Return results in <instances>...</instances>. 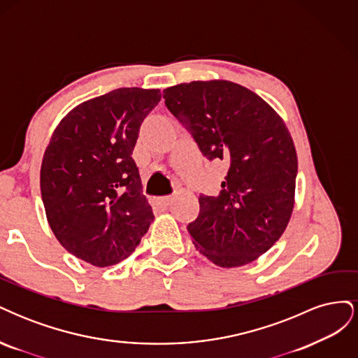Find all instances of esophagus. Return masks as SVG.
I'll list each match as a JSON object with an SVG mask.
<instances>
[{
  "mask_svg": "<svg viewBox=\"0 0 358 358\" xmlns=\"http://www.w3.org/2000/svg\"><path fill=\"white\" fill-rule=\"evenodd\" d=\"M173 200H175V197H173V196H166V197H161V199H158V204L161 206V208L167 209L169 206L173 203Z\"/></svg>",
  "mask_w": 358,
  "mask_h": 358,
  "instance_id": "34e87169",
  "label": "esophagus"
}]
</instances>
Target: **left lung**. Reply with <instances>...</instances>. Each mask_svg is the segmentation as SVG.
Masks as SVG:
<instances>
[{
	"instance_id": "left-lung-1",
	"label": "left lung",
	"mask_w": 358,
	"mask_h": 358,
	"mask_svg": "<svg viewBox=\"0 0 358 358\" xmlns=\"http://www.w3.org/2000/svg\"><path fill=\"white\" fill-rule=\"evenodd\" d=\"M167 109L208 159L229 164L218 196H201L188 231L220 267H241L267 252L294 208L297 154L282 117L262 96L229 80L162 91Z\"/></svg>"
}]
</instances>
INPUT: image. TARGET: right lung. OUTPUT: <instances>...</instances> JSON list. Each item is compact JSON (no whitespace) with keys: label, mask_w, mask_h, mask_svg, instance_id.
I'll return each mask as SVG.
<instances>
[{"label":"right lung","mask_w":358,"mask_h":358,"mask_svg":"<svg viewBox=\"0 0 358 358\" xmlns=\"http://www.w3.org/2000/svg\"><path fill=\"white\" fill-rule=\"evenodd\" d=\"M159 90L119 88L76 106L52 134L40 170L48 222L70 254L96 267L134 252L154 221L133 159Z\"/></svg>","instance_id":"add662e5"}]
</instances>
